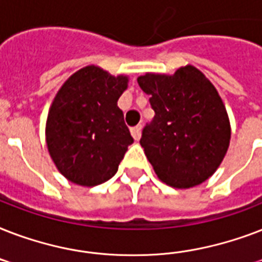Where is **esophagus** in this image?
<instances>
[{"label": "esophagus", "mask_w": 262, "mask_h": 262, "mask_svg": "<svg viewBox=\"0 0 262 262\" xmlns=\"http://www.w3.org/2000/svg\"><path fill=\"white\" fill-rule=\"evenodd\" d=\"M130 133L132 136H133V139L140 140V137H141V125H137V126L132 127Z\"/></svg>", "instance_id": "34e87169"}]
</instances>
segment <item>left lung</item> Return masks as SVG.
Returning <instances> with one entry per match:
<instances>
[{
	"label": "left lung",
	"mask_w": 262,
	"mask_h": 262,
	"mask_svg": "<svg viewBox=\"0 0 262 262\" xmlns=\"http://www.w3.org/2000/svg\"><path fill=\"white\" fill-rule=\"evenodd\" d=\"M137 81L155 111L140 144L156 175L178 189L207 181L231 137L227 111L213 84L191 65L172 76L147 73Z\"/></svg>",
	"instance_id": "left-lung-1"
}]
</instances>
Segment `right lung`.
<instances>
[{
  "label": "right lung",
  "mask_w": 262,
  "mask_h": 262,
  "mask_svg": "<svg viewBox=\"0 0 262 262\" xmlns=\"http://www.w3.org/2000/svg\"><path fill=\"white\" fill-rule=\"evenodd\" d=\"M126 76L91 65L57 92L49 111L46 143L58 171L71 182L96 186L117 172L133 137L117 102Z\"/></svg>",
  "instance_id": "1"
}]
</instances>
